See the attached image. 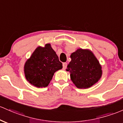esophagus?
I'll return each instance as SVG.
<instances>
[{
  "mask_svg": "<svg viewBox=\"0 0 123 123\" xmlns=\"http://www.w3.org/2000/svg\"><path fill=\"white\" fill-rule=\"evenodd\" d=\"M62 66H63V69H65L67 68V63L64 62L62 64Z\"/></svg>",
  "mask_w": 123,
  "mask_h": 123,
  "instance_id": "34e87169",
  "label": "esophagus"
}]
</instances>
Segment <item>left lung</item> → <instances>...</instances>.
Masks as SVG:
<instances>
[{"label": "left lung", "mask_w": 123, "mask_h": 123, "mask_svg": "<svg viewBox=\"0 0 123 123\" xmlns=\"http://www.w3.org/2000/svg\"><path fill=\"white\" fill-rule=\"evenodd\" d=\"M71 58L67 71L78 88H89L99 81L102 75V67L91 51L79 48L72 53Z\"/></svg>", "instance_id": "obj_1"}]
</instances>
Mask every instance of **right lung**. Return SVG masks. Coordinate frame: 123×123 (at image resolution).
Segmentation results:
<instances>
[{"mask_svg": "<svg viewBox=\"0 0 123 123\" xmlns=\"http://www.w3.org/2000/svg\"><path fill=\"white\" fill-rule=\"evenodd\" d=\"M27 80L37 87H47L54 73L62 68V64L50 44L38 47L24 65Z\"/></svg>", "mask_w": 123, "mask_h": 123, "instance_id": "add662e5", "label": "right lung"}]
</instances>
